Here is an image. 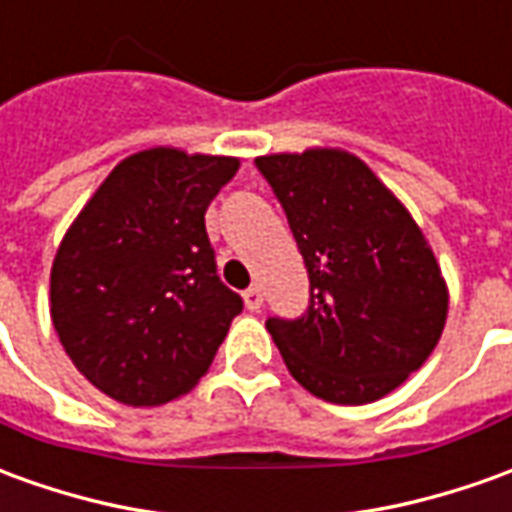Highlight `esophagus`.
I'll return each instance as SVG.
<instances>
[{
	"instance_id": "34e87169",
	"label": "esophagus",
	"mask_w": 512,
	"mask_h": 512,
	"mask_svg": "<svg viewBox=\"0 0 512 512\" xmlns=\"http://www.w3.org/2000/svg\"><path fill=\"white\" fill-rule=\"evenodd\" d=\"M244 302H246V307L252 310V313H257V310L263 307V291H260V285H252V288H246Z\"/></svg>"
}]
</instances>
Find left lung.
<instances>
[{"label": "left lung", "instance_id": "1", "mask_svg": "<svg viewBox=\"0 0 512 512\" xmlns=\"http://www.w3.org/2000/svg\"><path fill=\"white\" fill-rule=\"evenodd\" d=\"M310 277L307 310L266 330L302 388L332 405L382 399L424 366L446 324V285L399 199L355 155L257 157Z\"/></svg>", "mask_w": 512, "mask_h": 512}]
</instances>
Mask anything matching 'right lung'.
<instances>
[{
	"label": "right lung",
	"mask_w": 512,
	"mask_h": 512,
	"mask_svg": "<svg viewBox=\"0 0 512 512\" xmlns=\"http://www.w3.org/2000/svg\"><path fill=\"white\" fill-rule=\"evenodd\" d=\"M235 157L149 149L121 160L57 249L52 324L71 363L121 405L191 391L244 299L219 280L205 210Z\"/></svg>",
	"instance_id": "right-lung-1"
}]
</instances>
